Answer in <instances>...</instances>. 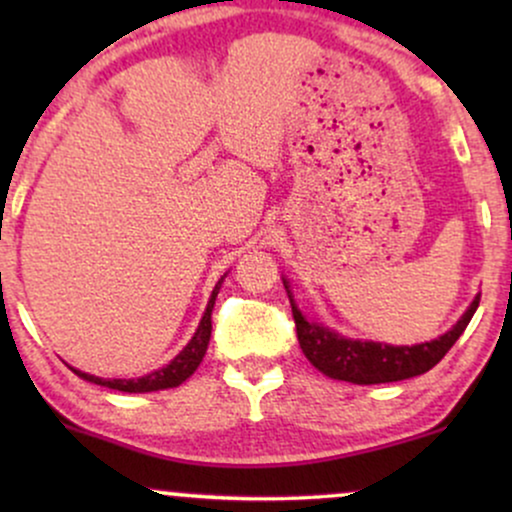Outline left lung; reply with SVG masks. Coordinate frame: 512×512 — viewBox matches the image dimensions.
Wrapping results in <instances>:
<instances>
[{"label": "left lung", "mask_w": 512, "mask_h": 512, "mask_svg": "<svg viewBox=\"0 0 512 512\" xmlns=\"http://www.w3.org/2000/svg\"><path fill=\"white\" fill-rule=\"evenodd\" d=\"M286 291L289 284L284 281ZM291 298V291H289ZM481 293L474 298L467 313L460 317L450 332L433 342L416 344V346H390L378 342H354L344 339L342 334L327 330V327L308 322L296 308L291 298L293 322H296L298 344H301L305 358H308L320 373L330 375L334 380H346L354 385H378V383H397V380L414 378V375L426 373L452 349V344L460 339V334L467 330L469 320L477 313Z\"/></svg>", "instance_id": "1"}]
</instances>
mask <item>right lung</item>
<instances>
[{"label":"right lung","mask_w":512,"mask_h":512,"mask_svg":"<svg viewBox=\"0 0 512 512\" xmlns=\"http://www.w3.org/2000/svg\"><path fill=\"white\" fill-rule=\"evenodd\" d=\"M221 281L214 286V291H211L209 305L207 310H204V317L202 322H199L195 337L190 339V344H187L166 368L154 370V373L144 375V378H137V380H103V378H96V375L81 373V370H74V373L79 375V378L88 380V383H96L120 392H154V390H168V387H178L180 383H185V380L195 373L199 363H202L204 354H207L209 337H211V310H214V301H216V293L221 289Z\"/></svg>","instance_id":"1"}]
</instances>
